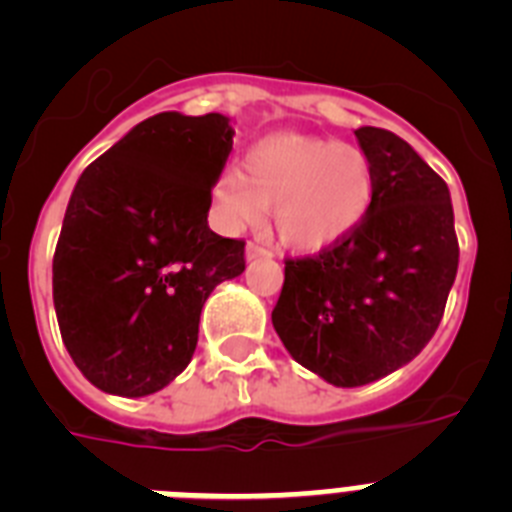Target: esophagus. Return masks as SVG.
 <instances>
[{
	"instance_id": "1",
	"label": "esophagus",
	"mask_w": 512,
	"mask_h": 512,
	"mask_svg": "<svg viewBox=\"0 0 512 512\" xmlns=\"http://www.w3.org/2000/svg\"><path fill=\"white\" fill-rule=\"evenodd\" d=\"M246 259L256 261V259H271V251L264 246H256V243H248L246 246Z\"/></svg>"
}]
</instances>
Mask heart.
I'll return each mask as SVG.
<instances>
[{"mask_svg":"<svg viewBox=\"0 0 512 512\" xmlns=\"http://www.w3.org/2000/svg\"><path fill=\"white\" fill-rule=\"evenodd\" d=\"M243 172L220 171L212 210L225 230L261 223L266 207L292 251L336 246L374 200V166L359 146L302 133H274L248 148Z\"/></svg>","mask_w":512,"mask_h":512,"instance_id":"obj_1","label":"heart"}]
</instances>
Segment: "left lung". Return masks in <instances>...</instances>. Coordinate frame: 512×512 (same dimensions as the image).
Masks as SVG:
<instances>
[{"mask_svg":"<svg viewBox=\"0 0 512 512\" xmlns=\"http://www.w3.org/2000/svg\"><path fill=\"white\" fill-rule=\"evenodd\" d=\"M374 200L320 256L284 264L271 323L289 356L333 387L377 382L436 333L459 269L454 207L441 176L400 135L356 130Z\"/></svg>","mask_w":512,"mask_h":512,"instance_id":"8db88e82","label":"left lung"}]
</instances>
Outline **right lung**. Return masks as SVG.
Instances as JSON below:
<instances>
[{"label":"right lung","instance_id":"add662e5","mask_svg":"<svg viewBox=\"0 0 512 512\" xmlns=\"http://www.w3.org/2000/svg\"><path fill=\"white\" fill-rule=\"evenodd\" d=\"M233 135L220 112H161L79 176L53 256V305L63 346L97 390L146 397L174 382L210 292L246 269V243L207 225Z\"/></svg>","mask_w":512,"mask_h":512}]
</instances>
